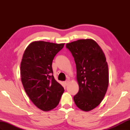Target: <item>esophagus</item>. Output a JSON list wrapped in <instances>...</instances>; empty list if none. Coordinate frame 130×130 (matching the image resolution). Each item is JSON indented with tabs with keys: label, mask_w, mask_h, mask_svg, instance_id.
<instances>
[{
	"label": "esophagus",
	"mask_w": 130,
	"mask_h": 130,
	"mask_svg": "<svg viewBox=\"0 0 130 130\" xmlns=\"http://www.w3.org/2000/svg\"><path fill=\"white\" fill-rule=\"evenodd\" d=\"M69 83H70V80H69V79H68V80H66V81H65V85H68V84H69Z\"/></svg>",
	"instance_id": "1"
}]
</instances>
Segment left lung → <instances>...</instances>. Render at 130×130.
<instances>
[{"instance_id":"1","label":"left lung","mask_w":130,"mask_h":130,"mask_svg":"<svg viewBox=\"0 0 130 130\" xmlns=\"http://www.w3.org/2000/svg\"><path fill=\"white\" fill-rule=\"evenodd\" d=\"M76 66L79 92L74 96L78 108L89 111L101 103L109 82L108 68L103 51L91 39H80L67 43Z\"/></svg>"}]
</instances>
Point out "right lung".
<instances>
[{
  "label": "right lung",
  "instance_id": "add662e5",
  "mask_svg": "<svg viewBox=\"0 0 130 130\" xmlns=\"http://www.w3.org/2000/svg\"><path fill=\"white\" fill-rule=\"evenodd\" d=\"M64 44L33 41L23 54L20 75L24 89L33 104L44 111L58 106L64 92V87L51 75L53 60Z\"/></svg>",
  "mask_w": 130,
  "mask_h": 130
}]
</instances>
